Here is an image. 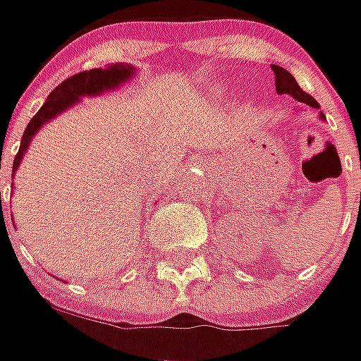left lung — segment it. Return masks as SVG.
I'll return each instance as SVG.
<instances>
[{"instance_id":"8db88e82","label":"left lung","mask_w":361,"mask_h":361,"mask_svg":"<svg viewBox=\"0 0 361 361\" xmlns=\"http://www.w3.org/2000/svg\"><path fill=\"white\" fill-rule=\"evenodd\" d=\"M271 71H274V75H276V92H278V94L292 95L293 99H298L300 104H304V106H307L310 109H317V111H319V104H317L312 95L305 94L304 90L298 85V81L293 80V75L288 69L280 68V66H271ZM319 119H326V116H324L322 111H319Z\"/></svg>"}]
</instances>
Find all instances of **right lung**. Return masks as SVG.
<instances>
[{"label": "right lung", "mask_w": 361, "mask_h": 361, "mask_svg": "<svg viewBox=\"0 0 361 361\" xmlns=\"http://www.w3.org/2000/svg\"><path fill=\"white\" fill-rule=\"evenodd\" d=\"M135 75V68L128 66V63H111L107 68L90 69V71H81L71 75L63 83H59L56 90L49 94V97L45 99V104L42 109L32 118V121L27 123V128L23 131L21 137V145L16 159H13V171L19 168L21 159L25 156L30 143L35 137V133L44 128L47 121L56 119L59 114L68 111L69 107H73L75 104H80L81 97H95L99 94H106L111 90H118L121 83L130 81Z\"/></svg>", "instance_id": "right-lung-1"}]
</instances>
